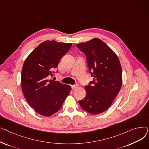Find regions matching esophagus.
<instances>
[{
  "label": "esophagus",
  "mask_w": 149,
  "mask_h": 149,
  "mask_svg": "<svg viewBox=\"0 0 149 149\" xmlns=\"http://www.w3.org/2000/svg\"><path fill=\"white\" fill-rule=\"evenodd\" d=\"M77 87H78V85H77V84H75V85H72V86H71L72 89H76Z\"/></svg>",
  "instance_id": "1"
}]
</instances>
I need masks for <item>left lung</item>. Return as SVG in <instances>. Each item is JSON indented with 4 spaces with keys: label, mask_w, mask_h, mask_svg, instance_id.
Wrapping results in <instances>:
<instances>
[{
    "label": "left lung",
    "mask_w": 149,
    "mask_h": 149,
    "mask_svg": "<svg viewBox=\"0 0 149 149\" xmlns=\"http://www.w3.org/2000/svg\"><path fill=\"white\" fill-rule=\"evenodd\" d=\"M76 45L86 57L89 72L93 77V80L85 86L86 96L79 104L90 113H101L111 106L121 89L120 62L115 52L99 38Z\"/></svg>",
    "instance_id": "8db88e82"
}]
</instances>
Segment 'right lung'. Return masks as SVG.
Here are the masks:
<instances>
[{
	"label": "right lung",
	"instance_id": "right-lung-1",
	"mask_svg": "<svg viewBox=\"0 0 149 149\" xmlns=\"http://www.w3.org/2000/svg\"><path fill=\"white\" fill-rule=\"evenodd\" d=\"M72 43L45 41L39 45L25 60L22 70L21 84L25 98L35 111L49 116L58 111L71 88L54 76L60 60L71 48Z\"/></svg>",
	"mask_w": 149,
	"mask_h": 149
}]
</instances>
